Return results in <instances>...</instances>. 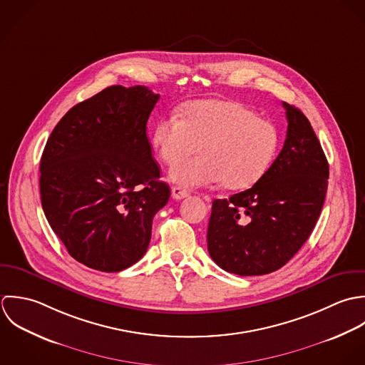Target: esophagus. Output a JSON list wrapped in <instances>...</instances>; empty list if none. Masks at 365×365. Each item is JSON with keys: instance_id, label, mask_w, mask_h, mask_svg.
I'll list each match as a JSON object with an SVG mask.
<instances>
[{"instance_id": "esophagus-1", "label": "esophagus", "mask_w": 365, "mask_h": 365, "mask_svg": "<svg viewBox=\"0 0 365 365\" xmlns=\"http://www.w3.org/2000/svg\"><path fill=\"white\" fill-rule=\"evenodd\" d=\"M187 196H189V192L185 190L183 187H179V186L172 187V197H173L175 200H182V199H185V197H187Z\"/></svg>"}]
</instances>
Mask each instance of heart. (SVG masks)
<instances>
[{
  "label": "heart",
  "mask_w": 365,
  "mask_h": 365,
  "mask_svg": "<svg viewBox=\"0 0 365 365\" xmlns=\"http://www.w3.org/2000/svg\"><path fill=\"white\" fill-rule=\"evenodd\" d=\"M153 145L160 159L173 165L194 153L202 155L175 165L170 179L185 187L222 182L227 189L255 185L271 166L279 146L277 128L250 107L227 100L187 104L180 118L170 114L155 125Z\"/></svg>",
  "instance_id": "b5f03b06"
}]
</instances>
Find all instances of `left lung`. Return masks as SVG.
I'll return each instance as SVG.
<instances>
[{"label": "left lung", "mask_w": 365, "mask_h": 365, "mask_svg": "<svg viewBox=\"0 0 365 365\" xmlns=\"http://www.w3.org/2000/svg\"><path fill=\"white\" fill-rule=\"evenodd\" d=\"M288 131L265 175L230 199H216L207 248L221 269L241 277L282 268L306 242L320 216L329 163L306 115L284 103Z\"/></svg>", "instance_id": "1"}]
</instances>
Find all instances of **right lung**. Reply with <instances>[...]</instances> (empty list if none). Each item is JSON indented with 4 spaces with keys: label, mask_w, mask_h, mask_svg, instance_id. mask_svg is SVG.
I'll return each mask as SVG.
<instances>
[{
    "label": "right lung",
    "mask_w": 365,
    "mask_h": 365,
    "mask_svg": "<svg viewBox=\"0 0 365 365\" xmlns=\"http://www.w3.org/2000/svg\"><path fill=\"white\" fill-rule=\"evenodd\" d=\"M158 100L145 86H110L72 107L43 149L42 209L68 252L91 269L120 272L140 261L169 200L146 137Z\"/></svg>",
    "instance_id": "right-lung-1"
}]
</instances>
